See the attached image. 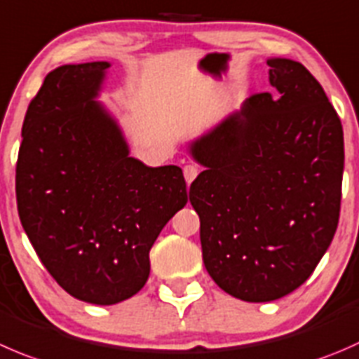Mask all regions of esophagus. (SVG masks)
<instances>
[{
    "label": "esophagus",
    "instance_id": "1",
    "mask_svg": "<svg viewBox=\"0 0 359 359\" xmlns=\"http://www.w3.org/2000/svg\"><path fill=\"white\" fill-rule=\"evenodd\" d=\"M196 175H198V168H196V166H193V165H186V166H184V179H186L187 186H189V184L193 182L194 179H196Z\"/></svg>",
    "mask_w": 359,
    "mask_h": 359
}]
</instances>
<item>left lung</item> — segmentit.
I'll list each match as a JSON object with an SVG mask.
<instances>
[{
  "label": "left lung",
  "mask_w": 359,
  "mask_h": 359,
  "mask_svg": "<svg viewBox=\"0 0 359 359\" xmlns=\"http://www.w3.org/2000/svg\"><path fill=\"white\" fill-rule=\"evenodd\" d=\"M273 95L247 98L187 144L203 172L189 187L214 283L252 304L300 287L337 231L344 131L302 62L268 57Z\"/></svg>",
  "instance_id": "left-lung-1"
}]
</instances>
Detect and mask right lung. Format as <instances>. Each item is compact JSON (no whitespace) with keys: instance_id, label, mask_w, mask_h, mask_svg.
<instances>
[{"instance_id":"right-lung-1","label":"right lung","mask_w":359,"mask_h":359,"mask_svg":"<svg viewBox=\"0 0 359 359\" xmlns=\"http://www.w3.org/2000/svg\"><path fill=\"white\" fill-rule=\"evenodd\" d=\"M109 61L62 65L27 107L17 208L38 257L76 300L114 305L145 286L149 250L187 203L182 170L130 156L100 102Z\"/></svg>"}]
</instances>
